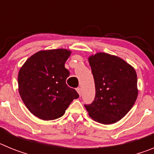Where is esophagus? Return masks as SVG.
Wrapping results in <instances>:
<instances>
[{"instance_id": "obj_1", "label": "esophagus", "mask_w": 154, "mask_h": 154, "mask_svg": "<svg viewBox=\"0 0 154 154\" xmlns=\"http://www.w3.org/2000/svg\"><path fill=\"white\" fill-rule=\"evenodd\" d=\"M76 90H77V92H78V93L79 94V96H81V92H82L81 88H77V89H76Z\"/></svg>"}]
</instances>
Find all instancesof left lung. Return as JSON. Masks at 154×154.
I'll return each mask as SVG.
<instances>
[{
	"label": "left lung",
	"mask_w": 154,
	"mask_h": 154,
	"mask_svg": "<svg viewBox=\"0 0 154 154\" xmlns=\"http://www.w3.org/2000/svg\"><path fill=\"white\" fill-rule=\"evenodd\" d=\"M96 96L85 109L93 120L112 124L120 120L137 100V75L135 69L122 58L106 53L89 57Z\"/></svg>",
	"instance_id": "left-lung-1"
}]
</instances>
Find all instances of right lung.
Listing matches in <instances>:
<instances>
[{"mask_svg": "<svg viewBox=\"0 0 154 154\" xmlns=\"http://www.w3.org/2000/svg\"><path fill=\"white\" fill-rule=\"evenodd\" d=\"M71 51L66 49L41 51L25 62L18 73L19 93L32 114L52 120L65 113L78 92L68 86L69 72L65 63Z\"/></svg>", "mask_w": 154, "mask_h": 154, "instance_id": "1", "label": "right lung"}]
</instances>
